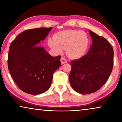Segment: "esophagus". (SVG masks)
<instances>
[{
    "mask_svg": "<svg viewBox=\"0 0 122 122\" xmlns=\"http://www.w3.org/2000/svg\"><path fill=\"white\" fill-rule=\"evenodd\" d=\"M61 64H64V63H66L67 62V60H66V58L62 57L61 59Z\"/></svg>",
    "mask_w": 122,
    "mask_h": 122,
    "instance_id": "1",
    "label": "esophagus"
}]
</instances>
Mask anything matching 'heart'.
<instances>
[{
	"instance_id": "obj_1",
	"label": "heart",
	"mask_w": 122,
	"mask_h": 122,
	"mask_svg": "<svg viewBox=\"0 0 122 122\" xmlns=\"http://www.w3.org/2000/svg\"><path fill=\"white\" fill-rule=\"evenodd\" d=\"M48 46L56 54H61L66 49L68 56L79 59L84 56L89 45V38L86 32L78 30H66L60 31L50 38Z\"/></svg>"
}]
</instances>
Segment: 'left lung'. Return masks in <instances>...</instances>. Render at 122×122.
Instances as JSON below:
<instances>
[{"label": "left lung", "instance_id": "left-lung-1", "mask_svg": "<svg viewBox=\"0 0 122 122\" xmlns=\"http://www.w3.org/2000/svg\"><path fill=\"white\" fill-rule=\"evenodd\" d=\"M92 44L86 56L71 62V86L76 92L88 94L96 92L107 81L112 71L114 52L102 36L90 30Z\"/></svg>", "mask_w": 122, "mask_h": 122}]
</instances>
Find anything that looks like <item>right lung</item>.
I'll list each match as a JSON object with an SVG mask.
<instances>
[{
  "label": "right lung",
  "instance_id": "1",
  "mask_svg": "<svg viewBox=\"0 0 122 122\" xmlns=\"http://www.w3.org/2000/svg\"><path fill=\"white\" fill-rule=\"evenodd\" d=\"M52 28L26 30L11 43L8 54V69L11 77L21 91L30 94H39L51 86L53 75L60 67L61 56L53 57L42 46Z\"/></svg>",
  "mask_w": 122,
  "mask_h": 122
}]
</instances>
